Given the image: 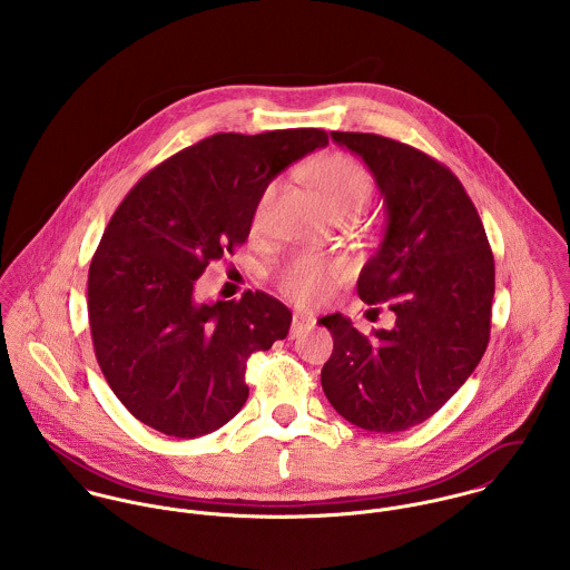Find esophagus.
Instances as JSON below:
<instances>
[{
	"label": "esophagus",
	"instance_id": "obj_1",
	"mask_svg": "<svg viewBox=\"0 0 570 570\" xmlns=\"http://www.w3.org/2000/svg\"><path fill=\"white\" fill-rule=\"evenodd\" d=\"M314 325H316V318H314V316H307V314H294L289 335H292V337H298L301 333H305L307 328H312Z\"/></svg>",
	"mask_w": 570,
	"mask_h": 570
}]
</instances>
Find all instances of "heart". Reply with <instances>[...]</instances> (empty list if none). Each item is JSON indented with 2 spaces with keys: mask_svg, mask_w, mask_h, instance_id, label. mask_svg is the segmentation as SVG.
I'll return each instance as SVG.
<instances>
[{
  "mask_svg": "<svg viewBox=\"0 0 570 570\" xmlns=\"http://www.w3.org/2000/svg\"><path fill=\"white\" fill-rule=\"evenodd\" d=\"M318 193L325 202L331 217L357 215L373 195L371 175L346 156H328L321 160L314 173ZM276 195V181L267 184L254 206L252 228L261 230L267 219V210ZM346 278V267L337 261H323L318 256H298L281 269L278 285L281 289L301 305H318Z\"/></svg>",
  "mask_w": 570,
  "mask_h": 570,
  "instance_id": "b5f03b06",
  "label": "heart"
}]
</instances>
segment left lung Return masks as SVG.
I'll list each match as a JSON object with an SVG mask.
<instances>
[{"instance_id":"left-lung-1","label":"left lung","mask_w":570,"mask_h":570,"mask_svg":"<svg viewBox=\"0 0 570 570\" xmlns=\"http://www.w3.org/2000/svg\"><path fill=\"white\" fill-rule=\"evenodd\" d=\"M375 177L384 239L357 278L366 305L395 312L391 331L360 333L342 314L321 318L333 353L321 382L346 421L402 432L443 406L474 373L489 342L493 254L459 177L423 151L375 136L331 131Z\"/></svg>"}]
</instances>
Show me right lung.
Listing matches in <instances>:
<instances>
[{"mask_svg":"<svg viewBox=\"0 0 570 570\" xmlns=\"http://www.w3.org/2000/svg\"><path fill=\"white\" fill-rule=\"evenodd\" d=\"M326 145L323 129L215 134L116 208L89 265L87 312L107 384L145 425L193 439L244 407L247 357L287 337L292 312L265 292L202 303L195 285L245 244L261 190Z\"/></svg>","mask_w":570,"mask_h":570,"instance_id":"1","label":"right lung"}]
</instances>
